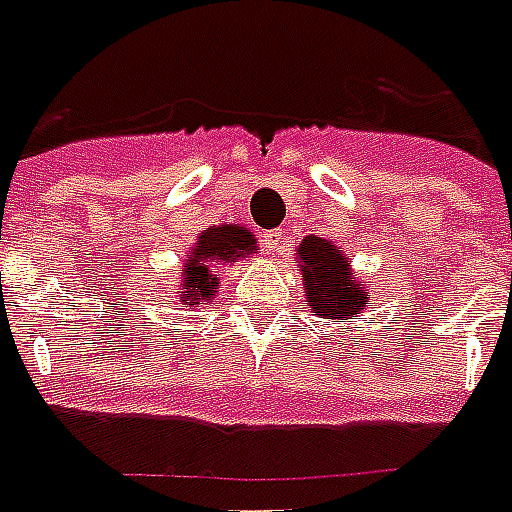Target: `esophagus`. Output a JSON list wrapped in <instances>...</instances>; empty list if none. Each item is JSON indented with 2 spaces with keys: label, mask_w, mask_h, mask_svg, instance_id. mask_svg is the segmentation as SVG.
Segmentation results:
<instances>
[{
  "label": "esophagus",
  "mask_w": 512,
  "mask_h": 512,
  "mask_svg": "<svg viewBox=\"0 0 512 512\" xmlns=\"http://www.w3.org/2000/svg\"><path fill=\"white\" fill-rule=\"evenodd\" d=\"M260 244H263L265 252H276L278 244H281V231L278 229L263 231V236H260Z\"/></svg>",
  "instance_id": "1"
}]
</instances>
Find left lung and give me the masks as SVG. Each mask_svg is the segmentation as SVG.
Returning <instances> with one entry per match:
<instances>
[{
	"label": "left lung",
	"instance_id": "8db88e82",
	"mask_svg": "<svg viewBox=\"0 0 512 512\" xmlns=\"http://www.w3.org/2000/svg\"><path fill=\"white\" fill-rule=\"evenodd\" d=\"M296 257L302 263L304 299L309 309L333 325L359 320L369 307V281H359L351 273V260L343 249L320 236H307Z\"/></svg>",
	"mask_w": 512,
	"mask_h": 512
}]
</instances>
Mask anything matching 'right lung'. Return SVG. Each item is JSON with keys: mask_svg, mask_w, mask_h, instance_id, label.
<instances>
[{"mask_svg": "<svg viewBox=\"0 0 512 512\" xmlns=\"http://www.w3.org/2000/svg\"><path fill=\"white\" fill-rule=\"evenodd\" d=\"M255 247V236L242 226H218L197 236L187 263L182 265V281L176 299L182 304H195L216 299V273L221 263H234L236 257L247 255Z\"/></svg>", "mask_w": 512, "mask_h": 512, "instance_id": "right-lung-1", "label": "right lung"}]
</instances>
